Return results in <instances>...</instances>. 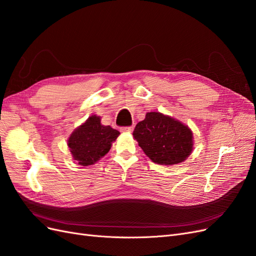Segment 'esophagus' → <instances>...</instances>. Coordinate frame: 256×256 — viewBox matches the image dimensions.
Instances as JSON below:
<instances>
[{
    "instance_id": "esophagus-1",
    "label": "esophagus",
    "mask_w": 256,
    "mask_h": 256,
    "mask_svg": "<svg viewBox=\"0 0 256 256\" xmlns=\"http://www.w3.org/2000/svg\"><path fill=\"white\" fill-rule=\"evenodd\" d=\"M120 131L124 134H131L134 131V127H122L120 128Z\"/></svg>"
}]
</instances>
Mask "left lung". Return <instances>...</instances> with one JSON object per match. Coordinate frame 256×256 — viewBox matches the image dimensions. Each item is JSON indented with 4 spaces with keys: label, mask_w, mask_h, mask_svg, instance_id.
Wrapping results in <instances>:
<instances>
[{
    "label": "left lung",
    "mask_w": 256,
    "mask_h": 256,
    "mask_svg": "<svg viewBox=\"0 0 256 256\" xmlns=\"http://www.w3.org/2000/svg\"><path fill=\"white\" fill-rule=\"evenodd\" d=\"M145 154L162 166L182 164L193 150V134L188 126L160 112L146 113L134 131Z\"/></svg>",
    "instance_id": "obj_1"
}]
</instances>
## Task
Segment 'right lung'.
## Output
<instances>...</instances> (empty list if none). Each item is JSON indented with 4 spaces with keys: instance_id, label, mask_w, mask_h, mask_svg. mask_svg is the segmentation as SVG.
<instances>
[{
    "instance_id": "1",
    "label": "right lung",
    "mask_w": 256,
    "mask_h": 256,
    "mask_svg": "<svg viewBox=\"0 0 256 256\" xmlns=\"http://www.w3.org/2000/svg\"><path fill=\"white\" fill-rule=\"evenodd\" d=\"M100 120V116H90L68 138L67 145L72 158L80 166H92L102 159L120 136V131L111 126H104Z\"/></svg>"
}]
</instances>
